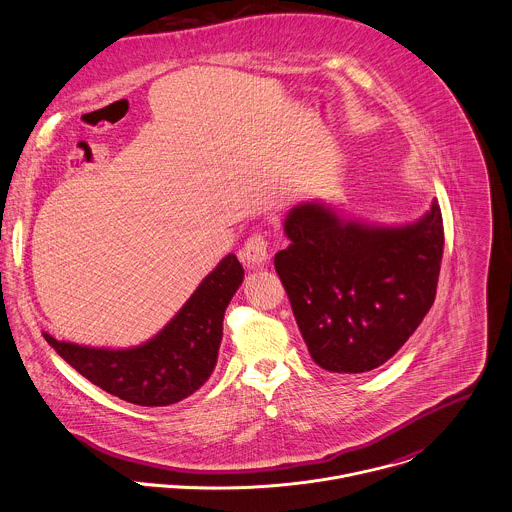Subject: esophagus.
<instances>
[{
	"mask_svg": "<svg viewBox=\"0 0 512 512\" xmlns=\"http://www.w3.org/2000/svg\"><path fill=\"white\" fill-rule=\"evenodd\" d=\"M239 257H241V261H243L247 267H251V269L263 267V265L269 261V243H267V239H265L263 235H259V233L251 235V237L245 241V245H243Z\"/></svg>",
	"mask_w": 512,
	"mask_h": 512,
	"instance_id": "obj_1",
	"label": "esophagus"
}]
</instances>
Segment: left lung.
Segmentation results:
<instances>
[{
  "instance_id": "1",
  "label": "left lung",
  "mask_w": 512,
  "mask_h": 512,
  "mask_svg": "<svg viewBox=\"0 0 512 512\" xmlns=\"http://www.w3.org/2000/svg\"><path fill=\"white\" fill-rule=\"evenodd\" d=\"M275 269L313 361L331 373L387 363L429 313L443 259L437 199L403 227L343 219L323 201L293 207Z\"/></svg>"
}]
</instances>
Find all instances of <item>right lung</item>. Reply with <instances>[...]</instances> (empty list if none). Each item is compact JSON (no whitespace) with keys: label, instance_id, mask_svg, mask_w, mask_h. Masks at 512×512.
<instances>
[{"label":"right lung","instance_id":"obj_1","mask_svg":"<svg viewBox=\"0 0 512 512\" xmlns=\"http://www.w3.org/2000/svg\"><path fill=\"white\" fill-rule=\"evenodd\" d=\"M243 267L229 253L193 291L179 313L149 341L129 349H97L43 333L79 375L141 407H167L193 395L213 373L225 309L243 283Z\"/></svg>","mask_w":512,"mask_h":512}]
</instances>
